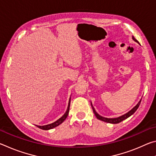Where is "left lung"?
I'll return each mask as SVG.
<instances>
[{"instance_id":"8db88e82","label":"left lung","mask_w":156,"mask_h":156,"mask_svg":"<svg viewBox=\"0 0 156 156\" xmlns=\"http://www.w3.org/2000/svg\"><path fill=\"white\" fill-rule=\"evenodd\" d=\"M132 38H133V40L136 42V43H138V44L139 42L136 40V39L134 38V36H132ZM142 100V99H141ZM141 100H140V101L138 102V103L137 104L135 107H134L133 109H131L129 112H128L127 113H126L125 114H124L120 116V117H118V118H105V117H102V116H101L100 115H99L98 113L96 110H95L94 107H93V105H92L91 102V107H92V109H93V112L94 113L95 115L96 116V118H98V119L100 120H102V121H104V122H109V123H112V124H118L120 122H122V121H123L124 120L126 119V118H128L129 117H130V116L131 115H133L134 113L136 112V111L138 109V108L139 107L140 105V102H141Z\"/></svg>"}]
</instances>
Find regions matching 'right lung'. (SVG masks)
I'll return each mask as SVG.
<instances>
[{
	"label": "right lung",
	"mask_w": 156,
	"mask_h": 156,
	"mask_svg": "<svg viewBox=\"0 0 156 156\" xmlns=\"http://www.w3.org/2000/svg\"><path fill=\"white\" fill-rule=\"evenodd\" d=\"M70 102H71V98H69V103H68V107H67V109L66 111V112L65 113V114L63 115L61 118H60L58 120H57L56 121H55L54 122L49 124V125H43V126H38V125H36L37 127L40 128L43 130H49V129H54L55 127H56L58 125H60V124H62L63 122H64L65 120L67 118L69 114V107H70Z\"/></svg>",
	"instance_id": "right-lung-1"
}]
</instances>
